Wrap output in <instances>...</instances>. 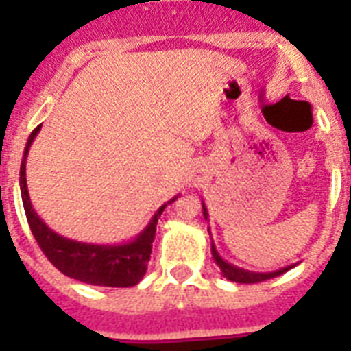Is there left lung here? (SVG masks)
<instances>
[{"instance_id": "obj_1", "label": "left lung", "mask_w": 351, "mask_h": 351, "mask_svg": "<svg viewBox=\"0 0 351 351\" xmlns=\"http://www.w3.org/2000/svg\"><path fill=\"white\" fill-rule=\"evenodd\" d=\"M202 213H204V219L208 220L209 222V213H208V208H206V204L202 202ZM209 234H211V230L208 228ZM211 255H213V261L215 264L220 267V271H222V275H224L228 280H231V282H240V284H255V282H262V280H267V278H273V277H278V275H282V273H286L288 269H291V267L295 266V264H291V266H286V267H280V269H275V271H267V273H258V271H247V269H244V267H239L234 266V264H231V262L224 261L222 256H220V253L217 251V245H215L213 239H211Z\"/></svg>"}]
</instances>
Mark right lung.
I'll return each instance as SVG.
<instances>
[{"instance_id": "right-lung-1", "label": "right lung", "mask_w": 351, "mask_h": 351, "mask_svg": "<svg viewBox=\"0 0 351 351\" xmlns=\"http://www.w3.org/2000/svg\"><path fill=\"white\" fill-rule=\"evenodd\" d=\"M41 125H38L30 132L27 145L23 151V160L19 167V189H21V200H23L25 215L29 220L30 231L34 234L36 242L40 244L41 251L54 264V266L71 278H76L80 282L93 284V286H109V288H129L142 280L147 271V262L153 250V240L156 234V222L160 215L164 213L167 204L175 202L173 197L169 202L160 206L149 224L129 242L121 244H89L80 240L67 239L52 231L32 208L29 189H27V154L29 149L38 136Z\"/></svg>"}]
</instances>
